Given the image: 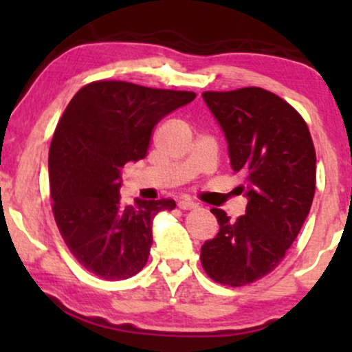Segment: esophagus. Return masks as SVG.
Instances as JSON below:
<instances>
[{"mask_svg":"<svg viewBox=\"0 0 352 352\" xmlns=\"http://www.w3.org/2000/svg\"><path fill=\"white\" fill-rule=\"evenodd\" d=\"M199 207V204H195V201H192L190 199H182L179 201V208L180 210H193Z\"/></svg>","mask_w":352,"mask_h":352,"instance_id":"1","label":"esophagus"}]
</instances>
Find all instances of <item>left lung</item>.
<instances>
[{
  "mask_svg": "<svg viewBox=\"0 0 352 352\" xmlns=\"http://www.w3.org/2000/svg\"><path fill=\"white\" fill-rule=\"evenodd\" d=\"M223 129L232 168L245 177V215L212 208L220 232L201 246L205 273L220 285H250L272 273L308 217L316 188V152L305 119L261 87L201 94Z\"/></svg>",
  "mask_w": 352,
  "mask_h": 352,
  "instance_id": "left-lung-1",
  "label": "left lung"
}]
</instances>
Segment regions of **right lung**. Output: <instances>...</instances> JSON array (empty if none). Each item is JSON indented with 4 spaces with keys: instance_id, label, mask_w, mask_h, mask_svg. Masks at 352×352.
Returning a JSON list of instances; mask_svg holds the SVG:
<instances>
[{
    "instance_id": "1",
    "label": "right lung",
    "mask_w": 352,
    "mask_h": 352,
    "mask_svg": "<svg viewBox=\"0 0 352 352\" xmlns=\"http://www.w3.org/2000/svg\"><path fill=\"white\" fill-rule=\"evenodd\" d=\"M197 98L125 80H94L79 89L59 119L50 148L52 213L72 256L109 281L144 268L152 220L175 201L120 204V170L147 155L159 120Z\"/></svg>"
}]
</instances>
